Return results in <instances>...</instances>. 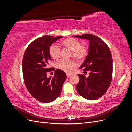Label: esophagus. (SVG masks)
I'll list each match as a JSON object with an SVG mask.
<instances>
[{"label": "esophagus", "mask_w": 132, "mask_h": 132, "mask_svg": "<svg viewBox=\"0 0 132 132\" xmlns=\"http://www.w3.org/2000/svg\"><path fill=\"white\" fill-rule=\"evenodd\" d=\"M66 74H67V77L68 78V77H70V76L71 75V74H69V73H67Z\"/></svg>", "instance_id": "obj_1"}]
</instances>
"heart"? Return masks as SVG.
<instances>
[{
  "label": "heart",
  "instance_id": "b5f03b06",
  "mask_svg": "<svg viewBox=\"0 0 132 132\" xmlns=\"http://www.w3.org/2000/svg\"><path fill=\"white\" fill-rule=\"evenodd\" d=\"M62 45L66 48L71 51L70 56L78 61H81L84 59L87 53L86 47L81 45L78 40L73 38H68L62 41ZM61 50L59 46L52 45L49 48V54L51 57L55 61L59 58ZM76 66V63L73 60L62 59L57 64V67L67 73L72 72L74 68Z\"/></svg>",
  "mask_w": 132,
  "mask_h": 132
}]
</instances>
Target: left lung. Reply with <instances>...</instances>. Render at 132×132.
Masks as SVG:
<instances>
[{
	"instance_id": "obj_1",
	"label": "left lung",
	"mask_w": 132,
	"mask_h": 132,
	"mask_svg": "<svg viewBox=\"0 0 132 132\" xmlns=\"http://www.w3.org/2000/svg\"><path fill=\"white\" fill-rule=\"evenodd\" d=\"M89 40V53L80 69L89 71V77L78 74L76 86L78 94L84 98L94 100L104 95L112 78V58L109 47L101 38L91 34L74 36Z\"/></svg>"
}]
</instances>
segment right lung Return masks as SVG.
Returning <instances> with one entry per match:
<instances>
[{"label":"right lung","instance_id":"add662e5","mask_svg":"<svg viewBox=\"0 0 132 132\" xmlns=\"http://www.w3.org/2000/svg\"><path fill=\"white\" fill-rule=\"evenodd\" d=\"M62 37L46 35L36 39L28 46L23 55L22 66L25 84L33 97L42 103L51 102L59 96L67 78L64 71L58 69L54 70L53 78H47V73L53 70L49 68L50 47Z\"/></svg>","mask_w":132,"mask_h":132}]
</instances>
